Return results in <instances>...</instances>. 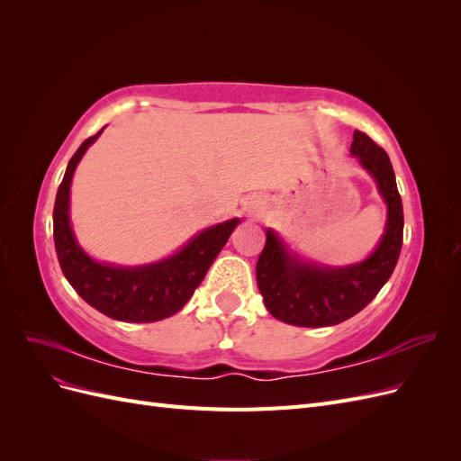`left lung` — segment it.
Instances as JSON below:
<instances>
[{
    "mask_svg": "<svg viewBox=\"0 0 461 461\" xmlns=\"http://www.w3.org/2000/svg\"><path fill=\"white\" fill-rule=\"evenodd\" d=\"M350 153L375 180L386 203L384 234L357 263L319 265L294 252L273 229L256 265L258 286L273 317L296 327H330L354 317L379 294L393 275L403 236V209L386 151L364 132H354Z\"/></svg>",
    "mask_w": 461,
    "mask_h": 461,
    "instance_id": "left-lung-1",
    "label": "left lung"
}]
</instances>
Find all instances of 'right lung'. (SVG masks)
I'll use <instances>...</instances> for the list:
<instances>
[{
    "instance_id": "add662e5",
    "label": "right lung",
    "mask_w": 461,
    "mask_h": 461,
    "mask_svg": "<svg viewBox=\"0 0 461 461\" xmlns=\"http://www.w3.org/2000/svg\"><path fill=\"white\" fill-rule=\"evenodd\" d=\"M105 129V127H104ZM104 129L80 144L67 165L53 207V242L65 278L100 313L124 323H153L185 308L240 219L203 229L169 258L144 265L97 261L80 248L68 217L77 165Z\"/></svg>"
}]
</instances>
